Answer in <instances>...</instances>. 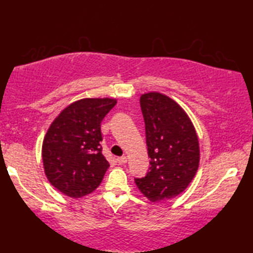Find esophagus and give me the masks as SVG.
<instances>
[{
	"mask_svg": "<svg viewBox=\"0 0 253 253\" xmlns=\"http://www.w3.org/2000/svg\"><path fill=\"white\" fill-rule=\"evenodd\" d=\"M126 157H120L117 158V162H119V165H124L126 164Z\"/></svg>",
	"mask_w": 253,
	"mask_h": 253,
	"instance_id": "esophagus-1",
	"label": "esophagus"
}]
</instances>
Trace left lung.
<instances>
[{
  "label": "left lung",
  "mask_w": 253,
  "mask_h": 253,
  "mask_svg": "<svg viewBox=\"0 0 253 253\" xmlns=\"http://www.w3.org/2000/svg\"><path fill=\"white\" fill-rule=\"evenodd\" d=\"M148 157L147 174L134 182L151 202L175 198L188 188L199 166V144L186 113L168 96H140Z\"/></svg>",
  "instance_id": "8db88e82"
}]
</instances>
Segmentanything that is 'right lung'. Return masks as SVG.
I'll return each mask as SVG.
<instances>
[{"label":"right lung","instance_id":"add662e5","mask_svg":"<svg viewBox=\"0 0 253 253\" xmlns=\"http://www.w3.org/2000/svg\"><path fill=\"white\" fill-rule=\"evenodd\" d=\"M114 99H82L68 106L48 129L42 161L48 181L62 193L81 198L101 183L109 162L102 154L101 122Z\"/></svg>","mask_w":253,"mask_h":253}]
</instances>
